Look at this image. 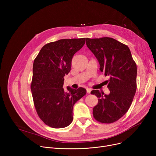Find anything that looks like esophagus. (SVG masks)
Listing matches in <instances>:
<instances>
[{
    "instance_id": "obj_1",
    "label": "esophagus",
    "mask_w": 156,
    "mask_h": 156,
    "mask_svg": "<svg viewBox=\"0 0 156 156\" xmlns=\"http://www.w3.org/2000/svg\"><path fill=\"white\" fill-rule=\"evenodd\" d=\"M91 90H91L90 88H87V92L88 94H90Z\"/></svg>"
}]
</instances>
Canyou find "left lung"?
Here are the masks:
<instances>
[{"instance_id": "obj_1", "label": "left lung", "mask_w": 156, "mask_h": 156, "mask_svg": "<svg viewBox=\"0 0 156 156\" xmlns=\"http://www.w3.org/2000/svg\"><path fill=\"white\" fill-rule=\"evenodd\" d=\"M88 48L109 76V95L94 90L99 98L93 109L94 118L102 123H112L123 116L132 103L136 90V65L127 45L110 37L87 38Z\"/></svg>"}]
</instances>
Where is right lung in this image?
Masks as SVG:
<instances>
[{
  "instance_id": "right-lung-1",
  "label": "right lung",
  "mask_w": 156,
  "mask_h": 156,
  "mask_svg": "<svg viewBox=\"0 0 156 156\" xmlns=\"http://www.w3.org/2000/svg\"><path fill=\"white\" fill-rule=\"evenodd\" d=\"M85 38L61 39L45 44L33 65L31 90L38 116L54 128L69 126L73 121V105L87 90L62 88L64 77L69 73L72 58L82 48Z\"/></svg>"
}]
</instances>
